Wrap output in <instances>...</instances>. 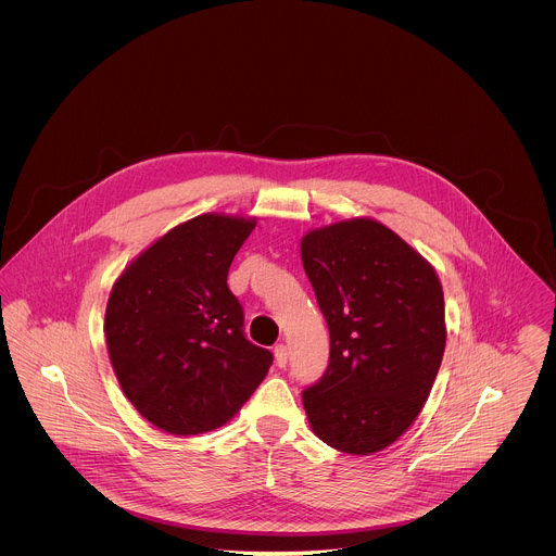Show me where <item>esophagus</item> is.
Instances as JSON below:
<instances>
[{"label": "esophagus", "mask_w": 556, "mask_h": 556, "mask_svg": "<svg viewBox=\"0 0 556 556\" xmlns=\"http://www.w3.org/2000/svg\"><path fill=\"white\" fill-rule=\"evenodd\" d=\"M274 355H276V364H278V368H285V366H287V362H289V349H287L285 344H278V346L274 349Z\"/></svg>", "instance_id": "obj_1"}]
</instances>
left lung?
I'll list each match as a JSON object with an SVG mask.
<instances>
[{
    "label": "left lung",
    "mask_w": 556,
    "mask_h": 556,
    "mask_svg": "<svg viewBox=\"0 0 556 556\" xmlns=\"http://www.w3.org/2000/svg\"><path fill=\"white\" fill-rule=\"evenodd\" d=\"M302 261L329 327V364L302 392L333 450L366 456L415 421L445 351L441 282L406 241L375 220L302 239Z\"/></svg>",
    "instance_id": "8db88e82"
}]
</instances>
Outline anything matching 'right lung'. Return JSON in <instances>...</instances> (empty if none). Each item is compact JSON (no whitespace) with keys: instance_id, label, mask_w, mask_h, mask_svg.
I'll return each mask as SVG.
<instances>
[{"instance_id":"1","label":"right lung","mask_w":556,"mask_h":556,"mask_svg":"<svg viewBox=\"0 0 556 556\" xmlns=\"http://www.w3.org/2000/svg\"><path fill=\"white\" fill-rule=\"evenodd\" d=\"M254 220L197 216L152 243L115 282L104 336L135 408L170 434L227 424L265 379L274 355L243 333L227 276Z\"/></svg>"}]
</instances>
